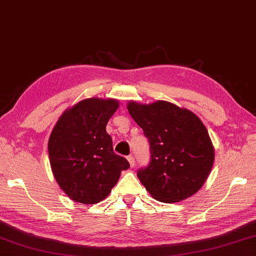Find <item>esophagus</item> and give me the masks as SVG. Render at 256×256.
<instances>
[{
	"instance_id": "obj_1",
	"label": "esophagus",
	"mask_w": 256,
	"mask_h": 256,
	"mask_svg": "<svg viewBox=\"0 0 256 256\" xmlns=\"http://www.w3.org/2000/svg\"><path fill=\"white\" fill-rule=\"evenodd\" d=\"M128 160L130 162V166H131V168H133V166H136V159H134V156L132 154L128 156Z\"/></svg>"
}]
</instances>
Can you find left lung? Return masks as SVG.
Segmentation results:
<instances>
[{
    "label": "left lung",
    "mask_w": 256,
    "mask_h": 256,
    "mask_svg": "<svg viewBox=\"0 0 256 256\" xmlns=\"http://www.w3.org/2000/svg\"><path fill=\"white\" fill-rule=\"evenodd\" d=\"M128 113L150 144V162L138 178L151 196L176 202L202 187L214 164V148L198 116L168 102H130Z\"/></svg>",
    "instance_id": "obj_1"
}]
</instances>
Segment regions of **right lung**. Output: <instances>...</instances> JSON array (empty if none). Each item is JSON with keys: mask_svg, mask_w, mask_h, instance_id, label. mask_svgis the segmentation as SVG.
Segmentation results:
<instances>
[{"mask_svg": "<svg viewBox=\"0 0 256 256\" xmlns=\"http://www.w3.org/2000/svg\"><path fill=\"white\" fill-rule=\"evenodd\" d=\"M118 103L88 98L64 112L48 143L56 180L74 202L97 204L108 196L128 161L113 151L106 124Z\"/></svg>", "mask_w": 256, "mask_h": 256, "instance_id": "obj_1", "label": "right lung"}]
</instances>
